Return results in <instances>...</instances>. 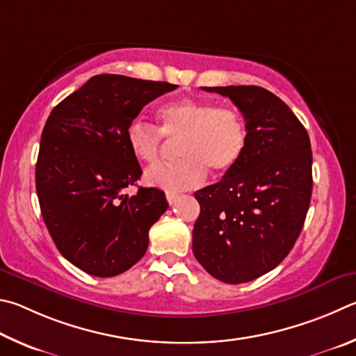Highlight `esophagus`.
Segmentation results:
<instances>
[{
  "label": "esophagus",
  "mask_w": 356,
  "mask_h": 356,
  "mask_svg": "<svg viewBox=\"0 0 356 356\" xmlns=\"http://www.w3.org/2000/svg\"><path fill=\"white\" fill-rule=\"evenodd\" d=\"M165 198H167L168 204H173L175 202L178 200V195H177V194H170V192H167V194H165Z\"/></svg>",
  "instance_id": "obj_1"
}]
</instances>
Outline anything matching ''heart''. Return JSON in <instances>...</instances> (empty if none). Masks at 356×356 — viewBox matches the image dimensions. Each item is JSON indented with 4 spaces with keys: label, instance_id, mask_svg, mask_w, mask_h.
Returning a JSON list of instances; mask_svg holds the SVG:
<instances>
[{
    "label": "heart",
    "instance_id": "1",
    "mask_svg": "<svg viewBox=\"0 0 356 356\" xmlns=\"http://www.w3.org/2000/svg\"><path fill=\"white\" fill-rule=\"evenodd\" d=\"M158 118L159 128L134 118L127 129L131 153L145 164H154L161 158L164 137L178 142L177 153L181 159L147 170L145 179L152 186L165 191L194 189L204 183L208 170L227 173L245 153L248 131L236 109L181 98L162 106Z\"/></svg>",
    "mask_w": 356,
    "mask_h": 356
}]
</instances>
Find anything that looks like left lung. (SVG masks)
<instances>
[{"mask_svg": "<svg viewBox=\"0 0 356 356\" xmlns=\"http://www.w3.org/2000/svg\"><path fill=\"white\" fill-rule=\"evenodd\" d=\"M238 106L245 153L219 183L195 192L192 250L223 283L258 278L282 263L303 228L313 191L309 136L289 106L258 86L202 87Z\"/></svg>", "mask_w": 356, "mask_h": 356, "instance_id": "left-lung-1", "label": "left lung"}]
</instances>
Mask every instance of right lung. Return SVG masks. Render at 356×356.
Masks as SVG:
<instances>
[{"label": "right lung", "mask_w": 356, "mask_h": 356, "mask_svg": "<svg viewBox=\"0 0 356 356\" xmlns=\"http://www.w3.org/2000/svg\"><path fill=\"white\" fill-rule=\"evenodd\" d=\"M178 86L97 74L51 111L42 131L35 189L62 257L93 277H115L145 254L148 229L165 213L164 192L134 186L142 168L127 142L145 104Z\"/></svg>", "instance_id": "1"}]
</instances>
